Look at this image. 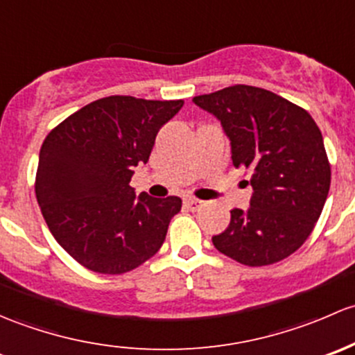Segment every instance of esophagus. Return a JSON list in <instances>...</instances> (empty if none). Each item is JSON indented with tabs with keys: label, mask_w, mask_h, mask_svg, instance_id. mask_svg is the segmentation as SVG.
Segmentation results:
<instances>
[{
	"label": "esophagus",
	"mask_w": 355,
	"mask_h": 355,
	"mask_svg": "<svg viewBox=\"0 0 355 355\" xmlns=\"http://www.w3.org/2000/svg\"><path fill=\"white\" fill-rule=\"evenodd\" d=\"M184 205L191 211H196V210H200V208L203 207V202H202V200H198V198H186Z\"/></svg>",
	"instance_id": "34e87169"
}]
</instances>
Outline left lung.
Returning <instances> with one entry per match:
<instances>
[{"label": "left lung", "mask_w": 355, "mask_h": 355, "mask_svg": "<svg viewBox=\"0 0 355 355\" xmlns=\"http://www.w3.org/2000/svg\"><path fill=\"white\" fill-rule=\"evenodd\" d=\"M220 119L234 167L251 174V207L231 210V224L211 237L225 257L248 266L273 265L313 232L331 169L323 137L306 109L270 90L232 85L193 98Z\"/></svg>", "instance_id": "8db88e82"}]
</instances>
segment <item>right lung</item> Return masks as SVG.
I'll use <instances>...</instances> for the list:
<instances>
[{
	"mask_svg": "<svg viewBox=\"0 0 355 355\" xmlns=\"http://www.w3.org/2000/svg\"><path fill=\"white\" fill-rule=\"evenodd\" d=\"M184 101L111 96L90 102L49 131L39 153L35 196L60 246L104 275L152 258L181 198H137L135 167L147 164L162 124Z\"/></svg>",
	"mask_w": 355,
	"mask_h": 355,
	"instance_id": "right-lung-1",
	"label": "right lung"
}]
</instances>
